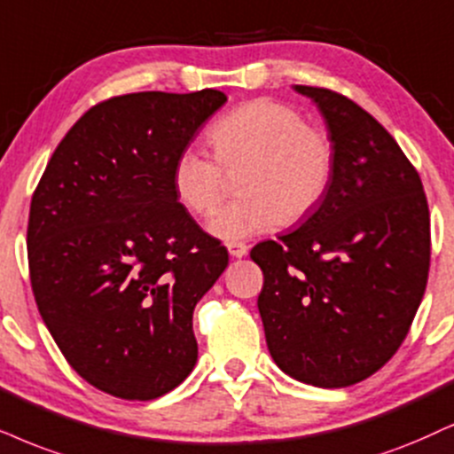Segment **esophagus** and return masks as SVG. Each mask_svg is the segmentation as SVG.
<instances>
[{
	"label": "esophagus",
	"instance_id": "obj_1",
	"mask_svg": "<svg viewBox=\"0 0 454 454\" xmlns=\"http://www.w3.org/2000/svg\"><path fill=\"white\" fill-rule=\"evenodd\" d=\"M228 254H231V257H245L247 251H249V247H247L245 243H228Z\"/></svg>",
	"mask_w": 454,
	"mask_h": 454
}]
</instances>
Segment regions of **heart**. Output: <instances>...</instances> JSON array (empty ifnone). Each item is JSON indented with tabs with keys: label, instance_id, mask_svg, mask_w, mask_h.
Wrapping results in <instances>:
<instances>
[{
	"label": "heart",
	"instance_id": "b5f03b06",
	"mask_svg": "<svg viewBox=\"0 0 454 454\" xmlns=\"http://www.w3.org/2000/svg\"><path fill=\"white\" fill-rule=\"evenodd\" d=\"M209 142L217 163L197 148H186L171 165V188L191 214L205 215L222 199L223 171L243 169L237 182L240 197L207 222V231L222 240L234 243L283 222H300L318 207L331 186V137L283 102H245L214 123Z\"/></svg>",
	"mask_w": 454,
	"mask_h": 454
}]
</instances>
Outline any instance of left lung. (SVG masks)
<instances>
[{
	"label": "left lung",
	"mask_w": 454,
	"mask_h": 454,
	"mask_svg": "<svg viewBox=\"0 0 454 454\" xmlns=\"http://www.w3.org/2000/svg\"><path fill=\"white\" fill-rule=\"evenodd\" d=\"M335 146L325 199L300 228L251 249L257 308L280 371L317 387H348L400 348L429 272L421 177L387 129L346 96L295 85Z\"/></svg>",
	"instance_id": "8db88e82"
}]
</instances>
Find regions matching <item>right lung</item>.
Masks as SVG:
<instances>
[{
  "mask_svg": "<svg viewBox=\"0 0 454 454\" xmlns=\"http://www.w3.org/2000/svg\"><path fill=\"white\" fill-rule=\"evenodd\" d=\"M137 91L91 106L33 192L39 314L85 381L125 400L171 392L197 363L192 312L228 266L171 188V165L226 102Z\"/></svg>",
  "mask_w": 454,
  "mask_h": 454,
  "instance_id": "add662e5",
  "label": "right lung"
}]
</instances>
